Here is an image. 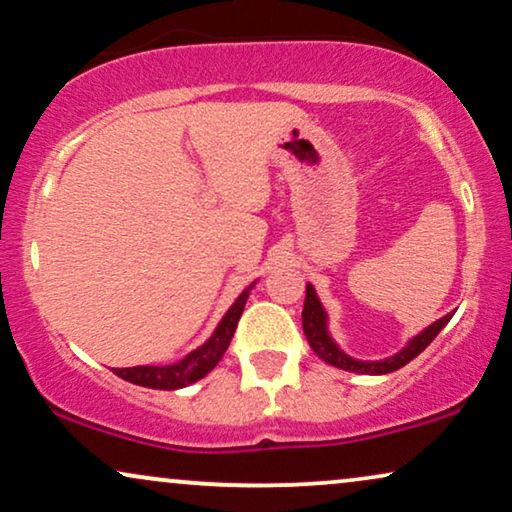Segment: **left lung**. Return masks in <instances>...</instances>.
<instances>
[{
    "mask_svg": "<svg viewBox=\"0 0 512 512\" xmlns=\"http://www.w3.org/2000/svg\"><path fill=\"white\" fill-rule=\"evenodd\" d=\"M452 313L442 316L440 320H435L433 325H428L421 335L412 339L410 344L405 346L403 351L395 353V356L386 358V360H377V363H363V360H353L337 349V344L332 342L330 335H327V316L323 304L316 297V290L313 285H306V299H304V311H302V325H304V335L309 339L313 353L325 363L339 367V370H349V372H358V374H388L405 367L410 360L419 356L421 351L426 349L428 344L438 337V332L449 323Z\"/></svg>",
    "mask_w": 512,
    "mask_h": 512,
    "instance_id": "obj_1",
    "label": "left lung"
}]
</instances>
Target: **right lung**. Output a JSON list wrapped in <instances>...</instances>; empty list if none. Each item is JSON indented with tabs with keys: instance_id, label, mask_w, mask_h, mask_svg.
Here are the masks:
<instances>
[{
	"instance_id": "1",
	"label": "right lung",
	"mask_w": 512,
	"mask_h": 512,
	"mask_svg": "<svg viewBox=\"0 0 512 512\" xmlns=\"http://www.w3.org/2000/svg\"><path fill=\"white\" fill-rule=\"evenodd\" d=\"M245 299H248V290L243 292L241 297L236 299L234 306L227 311V316L222 318V323L217 325L213 337L208 339L206 344L199 346V349L189 353L180 360V363L173 365H138V367H114V374L121 379L131 381V384L145 386V388H161V391H173V388H182L194 384L206 377V374L213 370V367L220 363L224 351L229 349L231 337H234L238 318H241Z\"/></svg>"
}]
</instances>
